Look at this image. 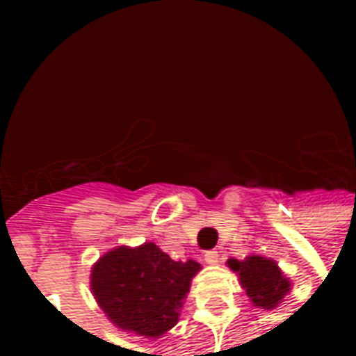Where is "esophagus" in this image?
Listing matches in <instances>:
<instances>
[{
  "label": "esophagus",
  "mask_w": 356,
  "mask_h": 356,
  "mask_svg": "<svg viewBox=\"0 0 356 356\" xmlns=\"http://www.w3.org/2000/svg\"><path fill=\"white\" fill-rule=\"evenodd\" d=\"M218 257H220V254H218V251H207V253H205V262L209 266L218 264Z\"/></svg>",
  "instance_id": "esophagus-1"
}]
</instances>
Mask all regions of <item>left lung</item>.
Returning a JSON list of instances; mask_svg holds the SVG:
<instances>
[{
	"label": "left lung",
	"instance_id": "8db88e82",
	"mask_svg": "<svg viewBox=\"0 0 356 356\" xmlns=\"http://www.w3.org/2000/svg\"><path fill=\"white\" fill-rule=\"evenodd\" d=\"M227 266L236 273L249 301L257 309H275L292 290V281L273 259L262 254H248L243 260L229 259Z\"/></svg>",
	"mask_w": 356,
	"mask_h": 356
}]
</instances>
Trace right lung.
<instances>
[{"mask_svg": "<svg viewBox=\"0 0 356 356\" xmlns=\"http://www.w3.org/2000/svg\"><path fill=\"white\" fill-rule=\"evenodd\" d=\"M200 262L172 260L153 242L118 245L92 266L90 290L108 321L136 337L161 338L177 325Z\"/></svg>", "mask_w": 356, "mask_h": 356, "instance_id": "right-lung-1", "label": "right lung"}]
</instances>
